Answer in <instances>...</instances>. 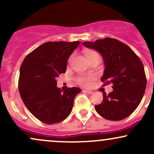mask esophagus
<instances>
[{"mask_svg": "<svg viewBox=\"0 0 154 154\" xmlns=\"http://www.w3.org/2000/svg\"><path fill=\"white\" fill-rule=\"evenodd\" d=\"M83 91L85 92V93H88V94H92V93H93V91H88V90H84V91Z\"/></svg>", "mask_w": 154, "mask_h": 154, "instance_id": "obj_1", "label": "esophagus"}]
</instances>
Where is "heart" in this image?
Wrapping results in <instances>:
<instances>
[{
	"label": "heart",
	"instance_id": "b5f03b06",
	"mask_svg": "<svg viewBox=\"0 0 154 154\" xmlns=\"http://www.w3.org/2000/svg\"><path fill=\"white\" fill-rule=\"evenodd\" d=\"M86 56H87L88 59H89V58L93 57V56H99V55H98V53L95 52V51H90L86 53ZM72 58H73V55H72V56H70L69 59V62H70V61H72ZM93 78V76L81 75V76H79V77H77V79H76V80H77V82L78 83L79 85H80L88 86L90 85V84H91V82Z\"/></svg>",
	"mask_w": 154,
	"mask_h": 154
}]
</instances>
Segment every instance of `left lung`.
<instances>
[{
  "mask_svg": "<svg viewBox=\"0 0 154 154\" xmlns=\"http://www.w3.org/2000/svg\"><path fill=\"white\" fill-rule=\"evenodd\" d=\"M83 45L100 53L104 61V85L113 84V91L103 92L101 103L95 111L105 119L119 121L127 118L137 109L143 97L146 77L142 61L126 44L116 39L106 38Z\"/></svg>",
  "mask_w": 154,
  "mask_h": 154,
  "instance_id": "obj_1",
  "label": "left lung"
}]
</instances>
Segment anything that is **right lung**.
I'll list each match as a JSON object with an SVG mask.
<instances>
[{"label":"right lung","instance_id":"obj_1","mask_svg":"<svg viewBox=\"0 0 154 154\" xmlns=\"http://www.w3.org/2000/svg\"><path fill=\"white\" fill-rule=\"evenodd\" d=\"M79 41L47 42L35 48L20 67L19 91L29 112L47 125L68 117L79 88L64 91L57 88L56 77L66 70L67 61L78 47Z\"/></svg>","mask_w":154,"mask_h":154}]
</instances>
